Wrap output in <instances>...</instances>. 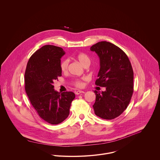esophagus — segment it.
Segmentation results:
<instances>
[{
    "label": "esophagus",
    "instance_id": "1",
    "mask_svg": "<svg viewBox=\"0 0 160 160\" xmlns=\"http://www.w3.org/2000/svg\"><path fill=\"white\" fill-rule=\"evenodd\" d=\"M81 93H84V92L82 91H75V93L76 95H79V94H80Z\"/></svg>",
    "mask_w": 160,
    "mask_h": 160
}]
</instances>
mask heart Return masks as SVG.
<instances>
[{"label": "heart", "mask_w": 160, "mask_h": 160, "mask_svg": "<svg viewBox=\"0 0 160 160\" xmlns=\"http://www.w3.org/2000/svg\"><path fill=\"white\" fill-rule=\"evenodd\" d=\"M76 60L84 67L85 66L88 65H90L91 63V60L89 58V57L88 56V55H86L84 53H78L77 55H76L75 56ZM69 62L68 60L65 59L63 60L60 63V69L62 72H66L68 67ZM84 78H82V79H74L72 81L71 84L76 87V88H82L83 86V81L84 80Z\"/></svg>", "instance_id": "heart-1"}]
</instances>
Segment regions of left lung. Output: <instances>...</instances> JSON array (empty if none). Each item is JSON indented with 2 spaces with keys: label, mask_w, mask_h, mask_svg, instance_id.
Segmentation results:
<instances>
[{
  "label": "left lung",
  "mask_w": 160,
  "mask_h": 160,
  "mask_svg": "<svg viewBox=\"0 0 160 160\" xmlns=\"http://www.w3.org/2000/svg\"><path fill=\"white\" fill-rule=\"evenodd\" d=\"M100 58V70L95 84L105 91H95V114L104 119H113L128 107L134 91V72L127 55L118 47L107 41L91 47Z\"/></svg>",
  "instance_id": "8db88e82"
}]
</instances>
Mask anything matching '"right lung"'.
<instances>
[{"instance_id":"add662e5","label":"right lung","mask_w":160,"mask_h":160,"mask_svg":"<svg viewBox=\"0 0 160 160\" xmlns=\"http://www.w3.org/2000/svg\"><path fill=\"white\" fill-rule=\"evenodd\" d=\"M65 52L61 47L46 45L30 57L24 73L25 91L39 116L51 124L66 119L75 94L55 91L54 80L62 76L61 58Z\"/></svg>"}]
</instances>
